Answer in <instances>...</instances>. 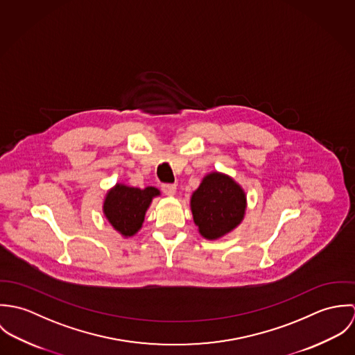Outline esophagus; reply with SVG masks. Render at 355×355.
Listing matches in <instances>:
<instances>
[{
	"label": "esophagus",
	"mask_w": 355,
	"mask_h": 355,
	"mask_svg": "<svg viewBox=\"0 0 355 355\" xmlns=\"http://www.w3.org/2000/svg\"><path fill=\"white\" fill-rule=\"evenodd\" d=\"M161 190L164 191V194L172 197L176 194V184H162Z\"/></svg>",
	"instance_id": "1"
}]
</instances>
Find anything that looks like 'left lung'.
Returning a JSON list of instances; mask_svg holds the SVG:
<instances>
[{
  "label": "left lung",
  "instance_id": "8db88e82",
  "mask_svg": "<svg viewBox=\"0 0 355 355\" xmlns=\"http://www.w3.org/2000/svg\"><path fill=\"white\" fill-rule=\"evenodd\" d=\"M194 223L205 239H218L236 228L246 211V194L228 175L211 172L191 196Z\"/></svg>",
  "mask_w": 355,
  "mask_h": 355
}]
</instances>
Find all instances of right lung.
<instances>
[{
    "instance_id": "right-lung-1",
    "label": "right lung",
    "mask_w": 355,
    "mask_h": 355,
    "mask_svg": "<svg viewBox=\"0 0 355 355\" xmlns=\"http://www.w3.org/2000/svg\"><path fill=\"white\" fill-rule=\"evenodd\" d=\"M158 196L155 187L142 190L117 183L105 197L103 214L117 232L125 238L132 236L141 230L148 207Z\"/></svg>"
}]
</instances>
